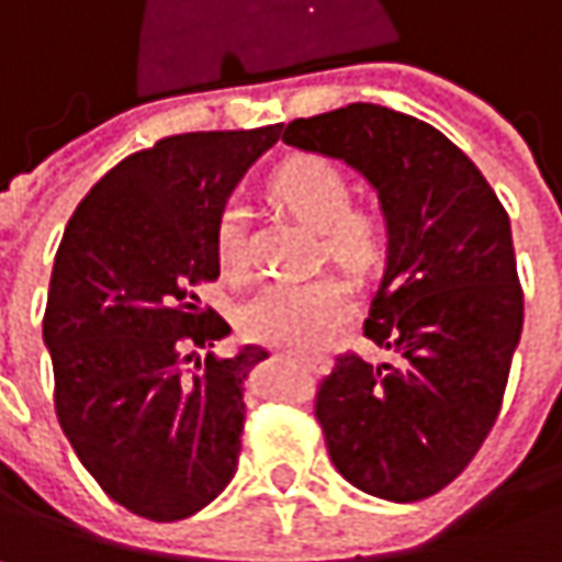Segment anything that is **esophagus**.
Returning <instances> with one entry per match:
<instances>
[{"label":"esophagus","mask_w":562,"mask_h":562,"mask_svg":"<svg viewBox=\"0 0 562 562\" xmlns=\"http://www.w3.org/2000/svg\"><path fill=\"white\" fill-rule=\"evenodd\" d=\"M277 358H285V355H277ZM307 367H314V370H326V360H323V358L307 360Z\"/></svg>","instance_id":"obj_1"}]
</instances>
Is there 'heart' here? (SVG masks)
Masks as SVG:
<instances>
[{
	"instance_id": "heart-1",
	"label": "heart",
	"mask_w": 562,
	"mask_h": 562,
	"mask_svg": "<svg viewBox=\"0 0 562 562\" xmlns=\"http://www.w3.org/2000/svg\"><path fill=\"white\" fill-rule=\"evenodd\" d=\"M273 195L307 226L323 233L329 258L348 270H367L382 251V223L373 211L348 207L351 186L339 165L319 155H295L273 173ZM245 204L226 202L217 217V258L223 270L239 273L245 267ZM351 295L345 282L280 280L263 285L239 311V326L251 341L282 351H317L348 317Z\"/></svg>"
}]
</instances>
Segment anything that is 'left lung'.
<instances>
[{"instance_id": "left-lung-1", "label": "left lung", "mask_w": 562, "mask_h": 562, "mask_svg": "<svg viewBox=\"0 0 562 562\" xmlns=\"http://www.w3.org/2000/svg\"><path fill=\"white\" fill-rule=\"evenodd\" d=\"M376 189L389 248L363 336L395 363L339 355L314 414L355 488L411 504L467 470L492 432L519 333L510 217L488 180L426 121L355 102L285 126Z\"/></svg>"}]
</instances>
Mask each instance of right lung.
Wrapping results in <instances>:
<instances>
[{
  "instance_id": "obj_1",
  "label": "right lung",
  "mask_w": 562,
  "mask_h": 562,
  "mask_svg": "<svg viewBox=\"0 0 562 562\" xmlns=\"http://www.w3.org/2000/svg\"><path fill=\"white\" fill-rule=\"evenodd\" d=\"M280 133H180L130 155L77 204L55 255V414L102 492L151 522L199 513L236 475L245 379L267 351L189 364L229 336L192 289L221 277L217 217Z\"/></svg>"
}]
</instances>
